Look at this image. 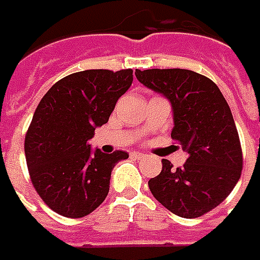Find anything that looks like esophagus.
<instances>
[{
	"mask_svg": "<svg viewBox=\"0 0 260 260\" xmlns=\"http://www.w3.org/2000/svg\"><path fill=\"white\" fill-rule=\"evenodd\" d=\"M132 156H134V158H144V154L139 152V151H134V152H132Z\"/></svg>",
	"mask_w": 260,
	"mask_h": 260,
	"instance_id": "1",
	"label": "esophagus"
}]
</instances>
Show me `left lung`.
<instances>
[{
  "label": "left lung",
  "instance_id": "obj_1",
  "mask_svg": "<svg viewBox=\"0 0 260 260\" xmlns=\"http://www.w3.org/2000/svg\"><path fill=\"white\" fill-rule=\"evenodd\" d=\"M136 77L171 102V137L187 154L182 168L172 169L162 159L161 174L148 180L151 193L179 217L206 214L225 200L242 171L238 132L225 98L210 78L190 70H137Z\"/></svg>",
  "mask_w": 260,
  "mask_h": 260
}]
</instances>
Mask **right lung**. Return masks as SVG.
Segmentation results:
<instances>
[{
	"label": "right lung",
	"mask_w": 260,
	"mask_h": 260,
	"mask_svg": "<svg viewBox=\"0 0 260 260\" xmlns=\"http://www.w3.org/2000/svg\"><path fill=\"white\" fill-rule=\"evenodd\" d=\"M132 82L133 70H86L57 81L42 98L25 155L33 186L53 211L80 218L106 199L112 169L128 154L92 150L89 141Z\"/></svg>",
	"instance_id": "obj_1"
}]
</instances>
